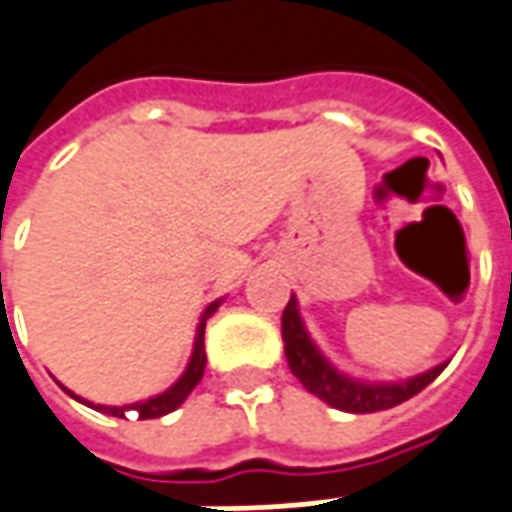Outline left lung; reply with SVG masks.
Returning a JSON list of instances; mask_svg holds the SVG:
<instances>
[{
    "mask_svg": "<svg viewBox=\"0 0 512 512\" xmlns=\"http://www.w3.org/2000/svg\"><path fill=\"white\" fill-rule=\"evenodd\" d=\"M282 343H285V357L291 366L293 377L305 385L307 391L318 396L321 402H327L335 410L343 413H377V410H388L407 402L410 396L424 391L438 374H441L446 363L432 366L424 374L407 377V380H391V382H374V380H357L352 374H343L341 368H335L318 349L316 341L310 338L302 313H299V302L291 293V302L285 305L282 313Z\"/></svg>",
    "mask_w": 512,
    "mask_h": 512,
    "instance_id": "8db88e82",
    "label": "left lung"
}]
</instances>
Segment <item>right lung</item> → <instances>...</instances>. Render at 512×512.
<instances>
[{
	"mask_svg": "<svg viewBox=\"0 0 512 512\" xmlns=\"http://www.w3.org/2000/svg\"><path fill=\"white\" fill-rule=\"evenodd\" d=\"M221 299H216V302H210V305L205 307V313H202V318H199V324H196V335H194V352H191V360H188V366H185V371L180 374V380L174 382L171 388H166L163 393H157V396H149V399H144V402H132V405H94V402H88V399H80L77 393H71L66 385H60L63 391L69 393L71 399H77V402H82V405L94 407V410H99V413H107V416H130V413H135L138 418H160L166 416V413H171V410H177V407L188 399V393L194 391L196 385H199V380H202V374H205V363H207V355H205V324L207 318L213 316L216 310H219Z\"/></svg>",
	"mask_w": 512,
	"mask_h": 512,
	"instance_id": "1",
	"label": "right lung"
}]
</instances>
